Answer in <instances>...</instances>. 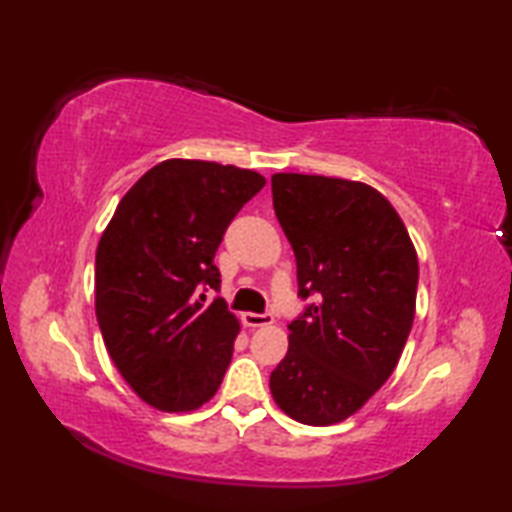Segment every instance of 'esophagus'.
Masks as SVG:
<instances>
[{
	"instance_id": "obj_1",
	"label": "esophagus",
	"mask_w": 512,
	"mask_h": 512,
	"mask_svg": "<svg viewBox=\"0 0 512 512\" xmlns=\"http://www.w3.org/2000/svg\"><path fill=\"white\" fill-rule=\"evenodd\" d=\"M244 323L248 327H264L273 323V314H255V311H246Z\"/></svg>"
}]
</instances>
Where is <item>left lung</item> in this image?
<instances>
[{
	"instance_id": "left-lung-1",
	"label": "left lung",
	"mask_w": 512,
	"mask_h": 512,
	"mask_svg": "<svg viewBox=\"0 0 512 512\" xmlns=\"http://www.w3.org/2000/svg\"><path fill=\"white\" fill-rule=\"evenodd\" d=\"M271 187L296 255L298 296L316 298L289 325L271 393L289 418L327 427L393 375L415 316L418 255L375 187L307 173H275Z\"/></svg>"
}]
</instances>
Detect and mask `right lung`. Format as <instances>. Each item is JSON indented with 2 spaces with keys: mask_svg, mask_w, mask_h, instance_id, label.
Wrapping results in <instances>:
<instances>
[{
  "mask_svg": "<svg viewBox=\"0 0 512 512\" xmlns=\"http://www.w3.org/2000/svg\"><path fill=\"white\" fill-rule=\"evenodd\" d=\"M266 185L232 164L173 158L121 198L94 268L97 320L121 377L160 411H194L219 391L239 320L223 298L216 248Z\"/></svg>",
  "mask_w": 512,
  "mask_h": 512,
  "instance_id": "add662e5",
  "label": "right lung"
}]
</instances>
